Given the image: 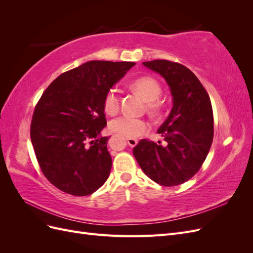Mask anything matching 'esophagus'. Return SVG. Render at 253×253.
Masks as SVG:
<instances>
[{"instance_id":"1","label":"esophagus","mask_w":253,"mask_h":253,"mask_svg":"<svg viewBox=\"0 0 253 253\" xmlns=\"http://www.w3.org/2000/svg\"><path fill=\"white\" fill-rule=\"evenodd\" d=\"M126 140H127V143H128L129 147H132V148H134L135 145L138 143V140L135 139V138H127Z\"/></svg>"}]
</instances>
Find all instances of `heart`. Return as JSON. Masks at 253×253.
<instances>
[{"label":"heart","mask_w":253,"mask_h":253,"mask_svg":"<svg viewBox=\"0 0 253 253\" xmlns=\"http://www.w3.org/2000/svg\"><path fill=\"white\" fill-rule=\"evenodd\" d=\"M132 86L143 97L145 101L151 102L149 104L150 113L157 115L160 111V105L158 102L154 101H156L162 95V85L159 82L153 77L142 76V77L136 78L132 82ZM103 106L105 113L109 115H115L119 111L120 98L117 89L111 88L108 90V93L104 96ZM110 128L112 132L125 136L126 138H135V137H138L144 132H147L149 125L143 119L133 118L124 115V116L113 119L110 122Z\"/></svg>","instance_id":"heart-1"}]
</instances>
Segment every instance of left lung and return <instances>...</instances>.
<instances>
[{
	"instance_id": "1",
	"label": "left lung",
	"mask_w": 253,
	"mask_h": 253,
	"mask_svg": "<svg viewBox=\"0 0 253 253\" xmlns=\"http://www.w3.org/2000/svg\"><path fill=\"white\" fill-rule=\"evenodd\" d=\"M162 75L171 89L173 108L157 133L166 145L141 139L133 154L149 177L166 187L186 182L201 169L213 141L210 97L189 68L168 60L142 63Z\"/></svg>"
}]
</instances>
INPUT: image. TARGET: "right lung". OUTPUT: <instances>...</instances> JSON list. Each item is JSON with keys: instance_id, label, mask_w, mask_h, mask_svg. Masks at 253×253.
<instances>
[{"instance_id": "right-lung-1", "label": "right lung", "mask_w": 253, "mask_h": 253, "mask_svg": "<svg viewBox=\"0 0 253 253\" xmlns=\"http://www.w3.org/2000/svg\"><path fill=\"white\" fill-rule=\"evenodd\" d=\"M134 62L89 61L63 73L38 101L30 139L41 171L65 193L85 196L109 178L112 157L103 100Z\"/></svg>"}]
</instances>
